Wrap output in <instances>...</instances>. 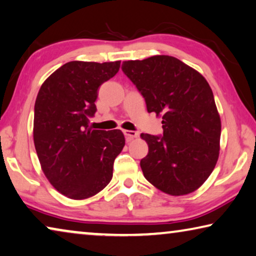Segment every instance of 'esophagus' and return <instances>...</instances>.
I'll return each mask as SVG.
<instances>
[{"mask_svg": "<svg viewBox=\"0 0 256 256\" xmlns=\"http://www.w3.org/2000/svg\"><path fill=\"white\" fill-rule=\"evenodd\" d=\"M125 138H126V141L130 142V141H132L133 139H136V138L139 136V133L134 132V131H128V130H124L123 131Z\"/></svg>", "mask_w": 256, "mask_h": 256, "instance_id": "1", "label": "esophagus"}]
</instances>
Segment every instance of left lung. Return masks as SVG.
I'll list each match as a JSON object with an SVG mask.
<instances>
[{
    "label": "left lung",
    "instance_id": "1",
    "mask_svg": "<svg viewBox=\"0 0 256 256\" xmlns=\"http://www.w3.org/2000/svg\"><path fill=\"white\" fill-rule=\"evenodd\" d=\"M122 70L144 96L148 112L163 120V136H140L149 148L140 162L144 178L171 196L194 192L208 179L220 154L221 118L208 80L164 54L128 60Z\"/></svg>",
    "mask_w": 256,
    "mask_h": 256
}]
</instances>
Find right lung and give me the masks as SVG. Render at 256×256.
Returning a JSON list of instances; mask_svg holds the SVG:
<instances>
[{
	"label": "right lung",
	"instance_id": "right-lung-1",
	"mask_svg": "<svg viewBox=\"0 0 256 256\" xmlns=\"http://www.w3.org/2000/svg\"><path fill=\"white\" fill-rule=\"evenodd\" d=\"M120 62H70L44 80L35 101L34 144L48 182L70 200L100 192L125 146L120 130L88 128L101 84L117 74Z\"/></svg>",
	"mask_w": 256,
	"mask_h": 256
}]
</instances>
